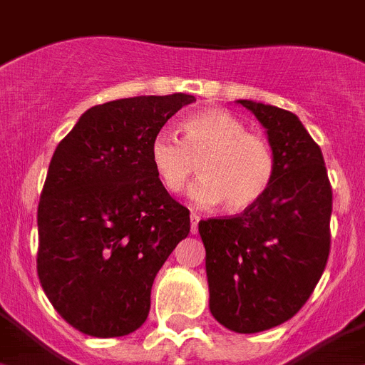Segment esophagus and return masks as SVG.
Here are the masks:
<instances>
[{"label": "esophagus", "instance_id": "esophagus-1", "mask_svg": "<svg viewBox=\"0 0 365 365\" xmlns=\"http://www.w3.org/2000/svg\"><path fill=\"white\" fill-rule=\"evenodd\" d=\"M198 221H200V215L192 212L191 213V234H197L198 232Z\"/></svg>", "mask_w": 365, "mask_h": 365}]
</instances>
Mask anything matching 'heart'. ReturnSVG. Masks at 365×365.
I'll return each mask as SVG.
<instances>
[{"label":"heart","instance_id":"1","mask_svg":"<svg viewBox=\"0 0 365 365\" xmlns=\"http://www.w3.org/2000/svg\"><path fill=\"white\" fill-rule=\"evenodd\" d=\"M150 159L168 192H180L195 174L191 198L200 206L223 202L229 212L253 208L274 180L275 159L268 140L247 131L244 121L221 108L183 121V140L161 129L152 138Z\"/></svg>","mask_w":365,"mask_h":365}]
</instances>
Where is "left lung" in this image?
<instances>
[{
    "label": "left lung",
    "mask_w": 365,
    "mask_h": 365,
    "mask_svg": "<svg viewBox=\"0 0 365 365\" xmlns=\"http://www.w3.org/2000/svg\"><path fill=\"white\" fill-rule=\"evenodd\" d=\"M266 129L274 180L253 208L206 219L210 311L238 334L279 327L302 309L330 255L331 187L319 144L298 115L240 99Z\"/></svg>",
    "instance_id": "8db88e82"
}]
</instances>
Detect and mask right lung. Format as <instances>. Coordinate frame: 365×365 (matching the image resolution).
<instances>
[{
    "label": "right lung",
    "instance_id": "right-lung-1",
    "mask_svg": "<svg viewBox=\"0 0 365 365\" xmlns=\"http://www.w3.org/2000/svg\"><path fill=\"white\" fill-rule=\"evenodd\" d=\"M192 101L173 93L91 106L56 148L37 210V274L82 334L140 328L157 272L187 238L189 210L163 187L150 144Z\"/></svg>",
    "mask_w": 365,
    "mask_h": 365
}]
</instances>
